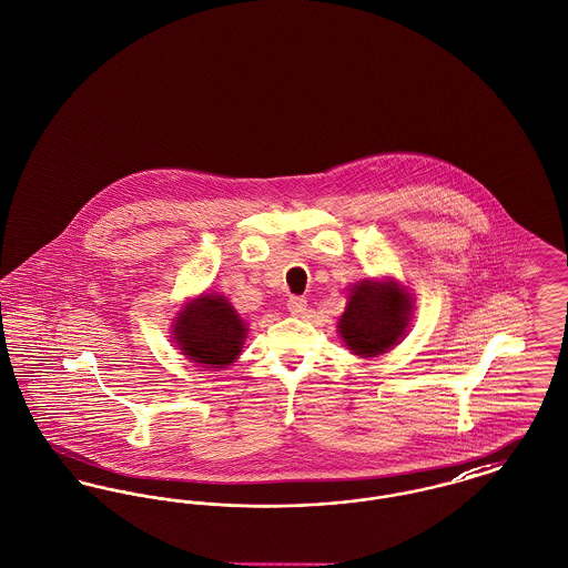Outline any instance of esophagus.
<instances>
[{
	"mask_svg": "<svg viewBox=\"0 0 568 568\" xmlns=\"http://www.w3.org/2000/svg\"><path fill=\"white\" fill-rule=\"evenodd\" d=\"M286 305H288V312H291V314H303L305 307H307V300L300 297V295H293Z\"/></svg>",
	"mask_w": 568,
	"mask_h": 568,
	"instance_id": "esophagus-1",
	"label": "esophagus"
}]
</instances>
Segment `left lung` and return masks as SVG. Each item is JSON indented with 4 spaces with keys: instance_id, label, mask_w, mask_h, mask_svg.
<instances>
[{
    "instance_id": "1",
    "label": "left lung",
    "mask_w": 568,
    "mask_h": 568,
    "mask_svg": "<svg viewBox=\"0 0 568 568\" xmlns=\"http://www.w3.org/2000/svg\"><path fill=\"white\" fill-rule=\"evenodd\" d=\"M409 312V295L398 284L364 280L353 286L338 323L342 341L355 355H381L403 338Z\"/></svg>"
}]
</instances>
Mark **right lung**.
Instances as JSON below:
<instances>
[{"instance_id": "1", "label": "right lung", "mask_w": 568, "mask_h": 568, "mask_svg": "<svg viewBox=\"0 0 568 568\" xmlns=\"http://www.w3.org/2000/svg\"><path fill=\"white\" fill-rule=\"evenodd\" d=\"M245 323L222 295H202L190 303L174 329L181 351L195 364L224 368L232 364L245 341Z\"/></svg>"}]
</instances>
